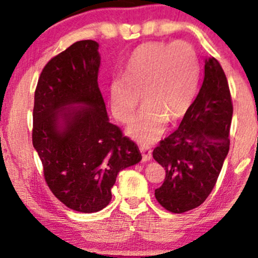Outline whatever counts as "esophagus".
Masks as SVG:
<instances>
[{"label": "esophagus", "instance_id": "1", "mask_svg": "<svg viewBox=\"0 0 258 258\" xmlns=\"http://www.w3.org/2000/svg\"><path fill=\"white\" fill-rule=\"evenodd\" d=\"M140 151H141L144 161H150L151 158H152V150H151L148 146H141V147H140Z\"/></svg>", "mask_w": 258, "mask_h": 258}]
</instances>
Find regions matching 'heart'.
<instances>
[{"mask_svg":"<svg viewBox=\"0 0 258 258\" xmlns=\"http://www.w3.org/2000/svg\"><path fill=\"white\" fill-rule=\"evenodd\" d=\"M199 77V59L189 43H146L127 62L124 80L116 79L111 83L112 112L126 123L142 96L145 106L127 132L139 142L155 141L166 122L177 121L189 110L196 97Z\"/></svg>","mask_w":258,"mask_h":258,"instance_id":"heart-1","label":"heart"}]
</instances>
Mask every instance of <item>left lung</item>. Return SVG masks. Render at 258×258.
I'll return each instance as SVG.
<instances>
[{
  "mask_svg": "<svg viewBox=\"0 0 258 258\" xmlns=\"http://www.w3.org/2000/svg\"><path fill=\"white\" fill-rule=\"evenodd\" d=\"M232 113L225 72L220 62L210 57L196 100L178 128L153 150V158L166 171L162 186L155 189L163 209L186 212L209 197L230 150Z\"/></svg>",
  "mask_w": 258,
  "mask_h": 258,
  "instance_id": "obj_1",
  "label": "left lung"
}]
</instances>
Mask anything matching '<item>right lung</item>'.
<instances>
[{"label":"right lung","mask_w":258,"mask_h":258,"mask_svg":"<svg viewBox=\"0 0 258 258\" xmlns=\"http://www.w3.org/2000/svg\"><path fill=\"white\" fill-rule=\"evenodd\" d=\"M100 63L98 43L77 41L49 59L35 91L32 144L45 181L64 206L83 213L105 209L117 173L142 158L108 119Z\"/></svg>","instance_id":"obj_1"}]
</instances>
